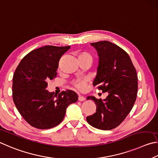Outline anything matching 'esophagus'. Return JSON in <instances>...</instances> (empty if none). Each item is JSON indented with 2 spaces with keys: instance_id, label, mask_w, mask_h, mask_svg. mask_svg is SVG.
<instances>
[{
  "instance_id": "1",
  "label": "esophagus",
  "mask_w": 158,
  "mask_h": 158,
  "mask_svg": "<svg viewBox=\"0 0 158 158\" xmlns=\"http://www.w3.org/2000/svg\"><path fill=\"white\" fill-rule=\"evenodd\" d=\"M85 100V98L84 96H82L81 95H78V101H84Z\"/></svg>"
}]
</instances>
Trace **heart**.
Segmentation results:
<instances>
[{"mask_svg":"<svg viewBox=\"0 0 158 158\" xmlns=\"http://www.w3.org/2000/svg\"><path fill=\"white\" fill-rule=\"evenodd\" d=\"M80 59H87L92 61V57L89 52H81L78 54V60ZM87 79H78L76 81H74L72 82V85H73L75 88L79 91H84L85 90L87 87Z\"/></svg>","mask_w":158,"mask_h":158,"instance_id":"1","label":"heart"}]
</instances>
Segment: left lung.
Returning a JSON list of instances; mask_svg holds the SVG:
<instances>
[{
    "instance_id": "8db88e82",
    "label": "left lung",
    "mask_w": 158,
    "mask_h": 158,
    "mask_svg": "<svg viewBox=\"0 0 158 158\" xmlns=\"http://www.w3.org/2000/svg\"><path fill=\"white\" fill-rule=\"evenodd\" d=\"M91 45L99 57L93 85L108 92V96L104 100L88 96L87 100L94 101L96 112L86 119L94 128L108 131L119 126L134 106L138 89L137 72L128 54L119 46L108 41Z\"/></svg>"
}]
</instances>
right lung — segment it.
Wrapping results in <instances>:
<instances>
[{
    "mask_svg": "<svg viewBox=\"0 0 158 158\" xmlns=\"http://www.w3.org/2000/svg\"><path fill=\"white\" fill-rule=\"evenodd\" d=\"M70 46H46L27 54L16 69L12 80L13 101L23 118L38 129L57 126L77 94L66 90L54 94L46 90L48 82L57 76L59 61Z\"/></svg>",
    "mask_w": 158,
    "mask_h": 158,
    "instance_id": "1",
    "label": "right lung"
}]
</instances>
